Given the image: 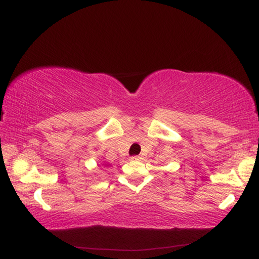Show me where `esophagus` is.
Masks as SVG:
<instances>
[{"label":"esophagus","instance_id":"1","mask_svg":"<svg viewBox=\"0 0 259 259\" xmlns=\"http://www.w3.org/2000/svg\"><path fill=\"white\" fill-rule=\"evenodd\" d=\"M140 159H142V157H140L139 155H134V156L130 157V160H133V161H137V160H140Z\"/></svg>","mask_w":259,"mask_h":259}]
</instances>
